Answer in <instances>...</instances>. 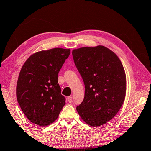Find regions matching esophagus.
I'll list each match as a JSON object with an SVG mask.
<instances>
[{
	"label": "esophagus",
	"instance_id": "34e87169",
	"mask_svg": "<svg viewBox=\"0 0 151 151\" xmlns=\"http://www.w3.org/2000/svg\"><path fill=\"white\" fill-rule=\"evenodd\" d=\"M67 101H68V103H71L73 102V97L72 96H68V98H67Z\"/></svg>",
	"mask_w": 151,
	"mask_h": 151
}]
</instances>
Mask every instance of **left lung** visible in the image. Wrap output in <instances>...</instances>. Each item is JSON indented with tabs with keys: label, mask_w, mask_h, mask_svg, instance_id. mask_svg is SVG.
I'll use <instances>...</instances> for the list:
<instances>
[{
	"label": "left lung",
	"mask_w": 151,
	"mask_h": 151,
	"mask_svg": "<svg viewBox=\"0 0 151 151\" xmlns=\"http://www.w3.org/2000/svg\"><path fill=\"white\" fill-rule=\"evenodd\" d=\"M74 62L84 81L85 97L76 106L86 124L98 127L116 115L126 94V75L121 60L103 46L73 50Z\"/></svg>",
	"instance_id": "8db88e82"
}]
</instances>
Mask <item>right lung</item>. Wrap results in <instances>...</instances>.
<instances>
[{
    "instance_id": "1",
    "label": "right lung",
    "mask_w": 151,
    "mask_h": 151,
    "mask_svg": "<svg viewBox=\"0 0 151 151\" xmlns=\"http://www.w3.org/2000/svg\"><path fill=\"white\" fill-rule=\"evenodd\" d=\"M70 53L55 48L32 55L22 66L17 85L22 111L33 123L45 127L55 121L65 104L58 74Z\"/></svg>"
}]
</instances>
